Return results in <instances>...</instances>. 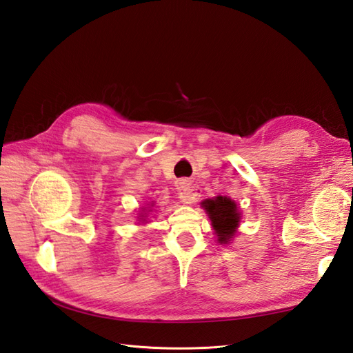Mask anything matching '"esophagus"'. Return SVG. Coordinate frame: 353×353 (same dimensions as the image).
<instances>
[{
	"label": "esophagus",
	"instance_id": "obj_1",
	"mask_svg": "<svg viewBox=\"0 0 353 353\" xmlns=\"http://www.w3.org/2000/svg\"><path fill=\"white\" fill-rule=\"evenodd\" d=\"M176 196L185 203H193L196 201V193H194L192 184L187 179H179L176 183Z\"/></svg>",
	"mask_w": 353,
	"mask_h": 353
}]
</instances>
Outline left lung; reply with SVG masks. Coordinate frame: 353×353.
I'll use <instances>...</instances> for the list:
<instances>
[{
    "label": "left lung",
    "instance_id": "left-lung-1",
    "mask_svg": "<svg viewBox=\"0 0 353 353\" xmlns=\"http://www.w3.org/2000/svg\"><path fill=\"white\" fill-rule=\"evenodd\" d=\"M202 207L210 217L217 241L221 245H228L236 236L241 217L237 203L231 198L217 196L203 201Z\"/></svg>",
    "mask_w": 353,
    "mask_h": 353
}]
</instances>
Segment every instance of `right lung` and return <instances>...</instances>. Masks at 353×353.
<instances>
[{
  "label": "right lung",
  "mask_w": 353,
  "mask_h": 353,
  "mask_svg": "<svg viewBox=\"0 0 353 353\" xmlns=\"http://www.w3.org/2000/svg\"><path fill=\"white\" fill-rule=\"evenodd\" d=\"M145 217H146V216H140V219H142V221H143V222H145Z\"/></svg>",
  "instance_id": "obj_1"
}]
</instances>
